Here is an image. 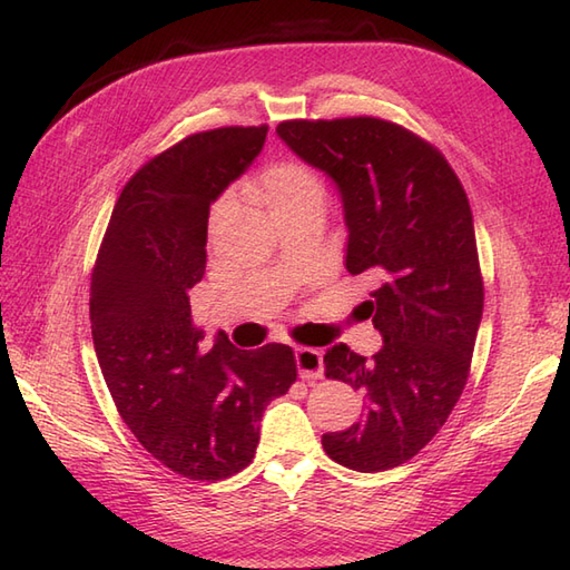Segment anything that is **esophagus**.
I'll return each mask as SVG.
<instances>
[{
	"label": "esophagus",
	"mask_w": 570,
	"mask_h": 570,
	"mask_svg": "<svg viewBox=\"0 0 570 570\" xmlns=\"http://www.w3.org/2000/svg\"><path fill=\"white\" fill-rule=\"evenodd\" d=\"M296 367L301 380H321L323 377V355L313 347H296Z\"/></svg>",
	"instance_id": "1"
}]
</instances>
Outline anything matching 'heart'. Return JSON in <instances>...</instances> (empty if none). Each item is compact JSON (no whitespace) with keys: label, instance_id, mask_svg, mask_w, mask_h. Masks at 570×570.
<instances>
[{"label":"heart","instance_id":"obj_1","mask_svg":"<svg viewBox=\"0 0 570 570\" xmlns=\"http://www.w3.org/2000/svg\"><path fill=\"white\" fill-rule=\"evenodd\" d=\"M257 196L269 215H284L301 208H311V205H323V184L321 178L311 171V168L301 164H274L266 168L257 184ZM229 198H223L213 208V223L215 217L227 208Z\"/></svg>","mask_w":570,"mask_h":570}]
</instances>
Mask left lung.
Segmentation results:
<instances>
[{
    "label": "left lung",
    "instance_id": "8db88e82",
    "mask_svg": "<svg viewBox=\"0 0 570 570\" xmlns=\"http://www.w3.org/2000/svg\"><path fill=\"white\" fill-rule=\"evenodd\" d=\"M276 135L335 184L345 269L374 282L360 313L384 341L372 360L325 350V377L365 394V414L323 433V448L357 472L396 468L439 433L468 382L485 298L468 196L439 149L384 119H294Z\"/></svg>",
    "mask_w": 570,
    "mask_h": 570
}]
</instances>
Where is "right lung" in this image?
<instances>
[{
    "instance_id": "right-lung-1",
    "label": "right lung",
    "mask_w": 570,
    "mask_h": 570,
    "mask_svg": "<svg viewBox=\"0 0 570 570\" xmlns=\"http://www.w3.org/2000/svg\"><path fill=\"white\" fill-rule=\"evenodd\" d=\"M266 127L200 131L129 178L90 284L95 355L119 416L147 451L190 480L247 468L272 399L296 382L288 345L203 350L190 288L205 274L210 205L247 171Z\"/></svg>"
}]
</instances>
